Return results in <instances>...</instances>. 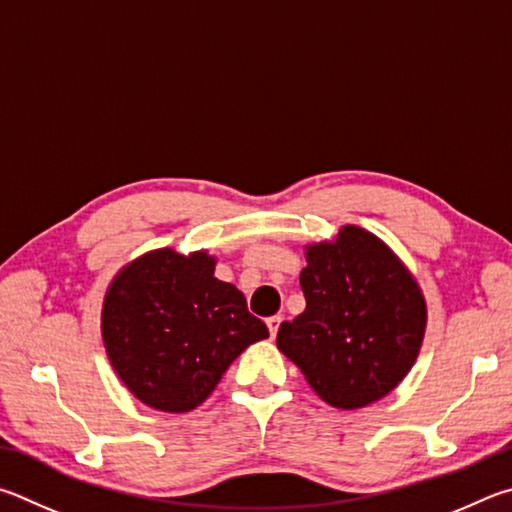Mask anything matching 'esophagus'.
Instances as JSON below:
<instances>
[{
  "instance_id": "esophagus-1",
  "label": "esophagus",
  "mask_w": 512,
  "mask_h": 512,
  "mask_svg": "<svg viewBox=\"0 0 512 512\" xmlns=\"http://www.w3.org/2000/svg\"><path fill=\"white\" fill-rule=\"evenodd\" d=\"M281 321H283V317H281V315H274V317L267 319V328H270V335H272V337H276V333H279Z\"/></svg>"
}]
</instances>
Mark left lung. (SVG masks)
Here are the masks:
<instances>
[{
	"label": "left lung",
	"mask_w": 512,
	"mask_h": 512,
	"mask_svg": "<svg viewBox=\"0 0 512 512\" xmlns=\"http://www.w3.org/2000/svg\"><path fill=\"white\" fill-rule=\"evenodd\" d=\"M306 261V310L283 321L276 346L330 407L371 405L416 362L427 326L423 292L391 247L355 224L308 245Z\"/></svg>",
	"instance_id": "8db88e82"
}]
</instances>
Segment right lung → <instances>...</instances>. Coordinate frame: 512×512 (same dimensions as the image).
<instances>
[{
	"label": "right lung",
	"instance_id": "obj_1",
	"mask_svg": "<svg viewBox=\"0 0 512 512\" xmlns=\"http://www.w3.org/2000/svg\"><path fill=\"white\" fill-rule=\"evenodd\" d=\"M206 251L164 247L123 267L105 292L101 333L121 382L143 405L184 414L211 396L249 344L270 337Z\"/></svg>",
	"mask_w": 512,
	"mask_h": 512
}]
</instances>
